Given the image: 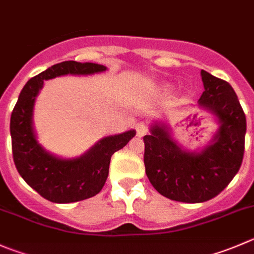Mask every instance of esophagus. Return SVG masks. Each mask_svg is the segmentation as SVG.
Returning a JSON list of instances; mask_svg holds the SVG:
<instances>
[{"label":"esophagus","instance_id":"obj_1","mask_svg":"<svg viewBox=\"0 0 254 254\" xmlns=\"http://www.w3.org/2000/svg\"><path fill=\"white\" fill-rule=\"evenodd\" d=\"M149 131V127H147V125L145 124V123L140 122L136 124V135L137 136H144L146 132Z\"/></svg>","mask_w":254,"mask_h":254}]
</instances>
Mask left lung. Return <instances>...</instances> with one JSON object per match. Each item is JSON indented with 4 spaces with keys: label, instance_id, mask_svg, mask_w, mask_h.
Returning a JSON list of instances; mask_svg holds the SVG:
<instances>
[{
    "label": "left lung",
    "instance_id": "left-lung-1",
    "mask_svg": "<svg viewBox=\"0 0 254 254\" xmlns=\"http://www.w3.org/2000/svg\"><path fill=\"white\" fill-rule=\"evenodd\" d=\"M203 88L198 107L212 113L220 129L200 152L182 150L164 124L145 135L144 164L157 192L186 203L205 202L227 187L240 170L245 152L246 115L233 88L226 80L201 70Z\"/></svg>",
    "mask_w": 254,
    "mask_h": 254
}]
</instances>
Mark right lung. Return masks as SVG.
Segmentation results:
<instances>
[{
    "label": "right lung",
    "mask_w": 254,
    "mask_h": 254,
    "mask_svg": "<svg viewBox=\"0 0 254 254\" xmlns=\"http://www.w3.org/2000/svg\"><path fill=\"white\" fill-rule=\"evenodd\" d=\"M107 70L95 63L65 61L31 78L12 110L9 130L12 154L22 179L42 197L56 203L85 200L100 192L109 174L112 155L135 136V130L107 136L77 159H59L47 152L36 139L33 107L44 80L61 75H88Z\"/></svg>",
    "instance_id": "1"
}]
</instances>
